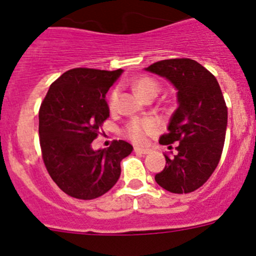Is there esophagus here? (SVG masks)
Wrapping results in <instances>:
<instances>
[{"mask_svg":"<svg viewBox=\"0 0 256 256\" xmlns=\"http://www.w3.org/2000/svg\"><path fill=\"white\" fill-rule=\"evenodd\" d=\"M134 151L136 154H141V155H146V154L150 152V150H148V148H134Z\"/></svg>","mask_w":256,"mask_h":256,"instance_id":"obj_1","label":"esophagus"}]
</instances>
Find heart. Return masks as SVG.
I'll return each instance as SVG.
<instances>
[{"mask_svg":"<svg viewBox=\"0 0 256 256\" xmlns=\"http://www.w3.org/2000/svg\"><path fill=\"white\" fill-rule=\"evenodd\" d=\"M133 87H134L136 92L146 100L154 98L160 92V83L151 76H140L133 82ZM118 96H119V90L114 88L108 96V108H114L116 106ZM158 130H159V126L154 119L136 118L126 123L123 130V134L126 138H130L133 144H144L148 141V136L155 134Z\"/></svg>","mask_w":256,"mask_h":256,"instance_id":"b5f03b06","label":"heart"}]
</instances>
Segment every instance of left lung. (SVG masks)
Instances as JSON below:
<instances>
[{
	"mask_svg": "<svg viewBox=\"0 0 256 256\" xmlns=\"http://www.w3.org/2000/svg\"><path fill=\"white\" fill-rule=\"evenodd\" d=\"M146 70L170 80L178 91V108L159 140L169 150L177 144V154L164 155L166 165L155 180L169 192L190 194L209 180L220 160L228 116L224 97L216 76L191 58L158 61Z\"/></svg>",
	"mask_w": 256,
	"mask_h": 256,
	"instance_id": "1",
	"label": "left lung"
}]
</instances>
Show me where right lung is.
Listing matches in <instances>:
<instances>
[{"instance_id":"1","label":"right lung","mask_w":256,"mask_h":256,"mask_svg":"<svg viewBox=\"0 0 256 256\" xmlns=\"http://www.w3.org/2000/svg\"><path fill=\"white\" fill-rule=\"evenodd\" d=\"M123 70L76 68L48 88L40 108V144L47 172L60 190L79 200L100 198L120 177L132 152L126 141L94 151L91 144L108 118L105 97Z\"/></svg>"}]
</instances>
